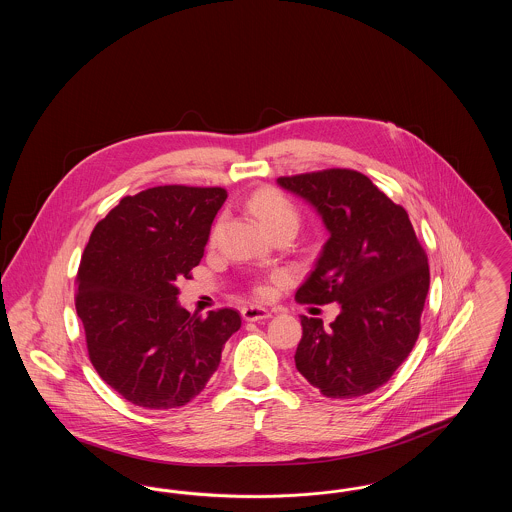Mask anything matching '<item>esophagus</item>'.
<instances>
[{"label":"esophagus","instance_id":"1","mask_svg":"<svg viewBox=\"0 0 512 512\" xmlns=\"http://www.w3.org/2000/svg\"><path fill=\"white\" fill-rule=\"evenodd\" d=\"M242 315H244L245 320H249V322H255V320H263V318L270 317V313H268L265 307H261V305H247L242 309Z\"/></svg>","mask_w":512,"mask_h":512}]
</instances>
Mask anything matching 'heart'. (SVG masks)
Here are the masks:
<instances>
[{
	"label": "heart",
	"mask_w": 512,
	"mask_h": 512,
	"mask_svg": "<svg viewBox=\"0 0 512 512\" xmlns=\"http://www.w3.org/2000/svg\"><path fill=\"white\" fill-rule=\"evenodd\" d=\"M247 209L251 215H255L257 220L267 228L268 232H276V230H297L301 215L299 209L293 205L292 201L282 194L276 188H259L247 199ZM217 230H213V238L217 236ZM257 293H267V282H261L255 286Z\"/></svg>",
	"instance_id": "1"
}]
</instances>
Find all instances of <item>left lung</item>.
<instances>
[{"label":"left lung","instance_id":"obj_1","mask_svg":"<svg viewBox=\"0 0 512 512\" xmlns=\"http://www.w3.org/2000/svg\"><path fill=\"white\" fill-rule=\"evenodd\" d=\"M278 184L313 203L330 232L295 299L341 307L330 328L301 317L295 366L324 397L378 390L413 351L430 288L409 215L353 169L280 176Z\"/></svg>","mask_w":512,"mask_h":512}]
</instances>
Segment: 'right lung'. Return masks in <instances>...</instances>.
Returning <instances> with one entry per match:
<instances>
[{"label": "right lung", "instance_id": "obj_1", "mask_svg": "<svg viewBox=\"0 0 512 512\" xmlns=\"http://www.w3.org/2000/svg\"><path fill=\"white\" fill-rule=\"evenodd\" d=\"M224 188L155 186L126 195L99 220L76 274L74 305L101 380L144 409L192 401L219 368L242 317L178 307L176 278H192L226 201Z\"/></svg>", "mask_w": 512, "mask_h": 512}]
</instances>
